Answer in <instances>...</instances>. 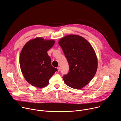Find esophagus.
Masks as SVG:
<instances>
[{"label":"esophagus","mask_w":121,"mask_h":121,"mask_svg":"<svg viewBox=\"0 0 121 121\" xmlns=\"http://www.w3.org/2000/svg\"><path fill=\"white\" fill-rule=\"evenodd\" d=\"M57 70H58V72H59V71H60V68L59 67H58L57 68Z\"/></svg>","instance_id":"esophagus-1"}]
</instances>
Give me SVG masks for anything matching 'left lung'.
<instances>
[{
	"label": "left lung",
	"mask_w": 121,
	"mask_h": 121,
	"mask_svg": "<svg viewBox=\"0 0 121 121\" xmlns=\"http://www.w3.org/2000/svg\"><path fill=\"white\" fill-rule=\"evenodd\" d=\"M69 66L68 74L63 79L68 86L81 89L95 76L98 61L95 51L85 38L76 35H69L59 40Z\"/></svg>",
	"instance_id": "left-lung-1"
}]
</instances>
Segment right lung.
I'll return each mask as SVG.
<instances>
[{"instance_id":"obj_1","label":"right lung","mask_w":121,"mask_h":121,"mask_svg":"<svg viewBox=\"0 0 121 121\" xmlns=\"http://www.w3.org/2000/svg\"><path fill=\"white\" fill-rule=\"evenodd\" d=\"M55 41L36 37L27 42L20 55L19 64L26 81L32 86L41 88L49 84V80L57 71L53 67L47 52Z\"/></svg>"}]
</instances>
